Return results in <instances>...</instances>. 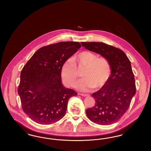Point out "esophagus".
<instances>
[{"mask_svg": "<svg viewBox=\"0 0 151 151\" xmlns=\"http://www.w3.org/2000/svg\"><path fill=\"white\" fill-rule=\"evenodd\" d=\"M79 94L81 95V96H84V97H88V96H90V94L86 93H79Z\"/></svg>", "mask_w": 151, "mask_h": 151, "instance_id": "1", "label": "esophagus"}]
</instances>
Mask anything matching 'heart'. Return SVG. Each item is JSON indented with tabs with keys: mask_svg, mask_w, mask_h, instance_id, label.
Instances as JSON below:
<instances>
[{
	"mask_svg": "<svg viewBox=\"0 0 151 151\" xmlns=\"http://www.w3.org/2000/svg\"><path fill=\"white\" fill-rule=\"evenodd\" d=\"M83 68L84 79L79 81L76 87L84 91L104 86L111 75V67L106 58L98 57L93 52L84 51L67 60L62 65L61 75L65 85L73 86L79 78L78 70Z\"/></svg>",
	"mask_w": 151,
	"mask_h": 151,
	"instance_id": "b5f03b06",
	"label": "heart"
}]
</instances>
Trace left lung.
I'll use <instances>...</instances> for the list:
<instances>
[{
  "mask_svg": "<svg viewBox=\"0 0 151 151\" xmlns=\"http://www.w3.org/2000/svg\"><path fill=\"white\" fill-rule=\"evenodd\" d=\"M81 43L86 49L106 58L111 67L108 81L92 94L96 104L93 107L86 109V116L92 122L99 124H113L127 111L136 93L131 62L122 50L113 46L102 42Z\"/></svg>",
  "mask_w": 151,
  "mask_h": 151,
  "instance_id": "1",
  "label": "left lung"
}]
</instances>
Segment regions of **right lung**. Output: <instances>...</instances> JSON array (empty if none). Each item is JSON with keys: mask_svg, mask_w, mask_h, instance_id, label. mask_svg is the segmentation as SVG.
Masks as SVG:
<instances>
[{"mask_svg": "<svg viewBox=\"0 0 151 151\" xmlns=\"http://www.w3.org/2000/svg\"><path fill=\"white\" fill-rule=\"evenodd\" d=\"M80 47L78 42L43 46L24 66L17 91L24 112L34 122L49 124L65 116L70 98L78 94L63 86L61 69Z\"/></svg>", "mask_w": 151, "mask_h": 151, "instance_id": "obj_1", "label": "right lung"}]
</instances>
